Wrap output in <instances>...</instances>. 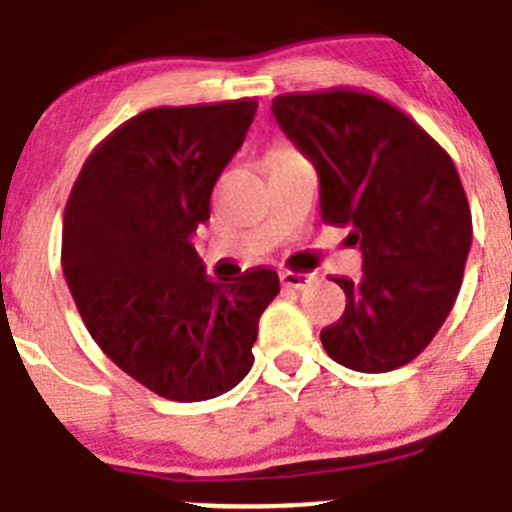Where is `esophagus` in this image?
Wrapping results in <instances>:
<instances>
[{"instance_id":"1","label":"esophagus","mask_w":512,"mask_h":512,"mask_svg":"<svg viewBox=\"0 0 512 512\" xmlns=\"http://www.w3.org/2000/svg\"><path fill=\"white\" fill-rule=\"evenodd\" d=\"M282 285L285 287H292V289H307L312 285L314 280H317V275H312V272H292V270H282L280 275Z\"/></svg>"}]
</instances>
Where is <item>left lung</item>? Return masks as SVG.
I'll return each instance as SVG.
<instances>
[{
  "mask_svg": "<svg viewBox=\"0 0 512 512\" xmlns=\"http://www.w3.org/2000/svg\"><path fill=\"white\" fill-rule=\"evenodd\" d=\"M272 113L314 163L322 220L352 227L364 255L322 344L337 364L384 374L431 344L458 297L473 220L451 156L414 118L354 89L282 94Z\"/></svg>",
  "mask_w": 512,
  "mask_h": 512,
  "instance_id": "obj_1",
  "label": "left lung"
}]
</instances>
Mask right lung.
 Segmentation results:
<instances>
[{"instance_id": "obj_1", "label": "right lung", "mask_w": 512, "mask_h": 512, "mask_svg": "<svg viewBox=\"0 0 512 512\" xmlns=\"http://www.w3.org/2000/svg\"><path fill=\"white\" fill-rule=\"evenodd\" d=\"M255 111V98L148 108L91 151L66 203L61 267L76 309L101 352L163 399L240 384L280 292L267 267L208 280L190 242Z\"/></svg>"}]
</instances>
